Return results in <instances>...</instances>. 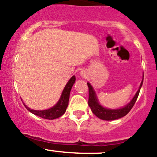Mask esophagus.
I'll return each instance as SVG.
<instances>
[{"label":"esophagus","mask_w":157,"mask_h":157,"mask_svg":"<svg viewBox=\"0 0 157 157\" xmlns=\"http://www.w3.org/2000/svg\"><path fill=\"white\" fill-rule=\"evenodd\" d=\"M80 77H83V78H86V77H87V76H88L87 72H86L85 70H82V71H80Z\"/></svg>","instance_id":"obj_1"}]
</instances>
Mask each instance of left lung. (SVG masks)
<instances>
[{"label": "left lung", "instance_id": "1", "mask_svg": "<svg viewBox=\"0 0 157 157\" xmlns=\"http://www.w3.org/2000/svg\"><path fill=\"white\" fill-rule=\"evenodd\" d=\"M144 82V76L142 78L141 83H140V86H139L138 90L134 97L131 99V100L126 104L124 106L121 107V108L118 109H110L106 108V107L103 106L101 105L99 102V99L97 97L96 91H95L94 88L93 87L90 83H87L88 87H89V100H88V105L90 106V109L93 112V113L98 117L99 118L102 120H105V121H112V120H116L118 118H121L122 117L125 116L128 112L131 111L132 107L134 106V103H135L136 100H137V97H138L139 93H140V88H141L142 85H143Z\"/></svg>", "mask_w": 157, "mask_h": 157}]
</instances>
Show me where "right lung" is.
<instances>
[{
	"mask_svg": "<svg viewBox=\"0 0 157 157\" xmlns=\"http://www.w3.org/2000/svg\"><path fill=\"white\" fill-rule=\"evenodd\" d=\"M75 76H73V77H71V79L64 86L58 102L54 106H52V108L45 109V110H35V109L29 108L27 105H25V103H23V105L31 113L34 114V115H37L39 117H41L42 118L52 120L59 118V117H61V115L65 113L66 109L68 106L70 93H71L72 86H74V83H75Z\"/></svg>",
	"mask_w": 157,
	"mask_h": 157,
	"instance_id": "obj_1",
	"label": "right lung"
}]
</instances>
